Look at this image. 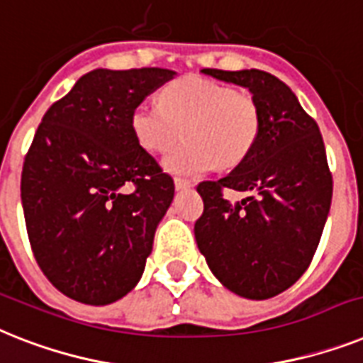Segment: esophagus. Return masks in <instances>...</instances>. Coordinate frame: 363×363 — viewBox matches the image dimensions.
Returning <instances> with one entry per match:
<instances>
[{
    "label": "esophagus",
    "instance_id": "1",
    "mask_svg": "<svg viewBox=\"0 0 363 363\" xmlns=\"http://www.w3.org/2000/svg\"><path fill=\"white\" fill-rule=\"evenodd\" d=\"M194 184H191V181H188V179H182V177H175V188L177 190H186V188H191Z\"/></svg>",
    "mask_w": 363,
    "mask_h": 363
}]
</instances>
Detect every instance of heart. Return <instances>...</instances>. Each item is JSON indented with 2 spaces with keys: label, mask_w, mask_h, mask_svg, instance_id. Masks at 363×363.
Segmentation results:
<instances>
[{
  "label": "heart",
  "mask_w": 363,
  "mask_h": 363,
  "mask_svg": "<svg viewBox=\"0 0 363 363\" xmlns=\"http://www.w3.org/2000/svg\"><path fill=\"white\" fill-rule=\"evenodd\" d=\"M261 121V108L252 93L188 74L162 89L160 106H135L130 126L149 152L167 151L186 135L164 164L173 173L201 175L216 166L231 169L242 164L257 143Z\"/></svg>",
  "instance_id": "heart-1"
}]
</instances>
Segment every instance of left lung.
Returning a JSON list of instances; mask_svg holds the SVG:
<instances>
[{
    "label": "left lung",
    "mask_w": 363,
    "mask_h": 363,
    "mask_svg": "<svg viewBox=\"0 0 363 363\" xmlns=\"http://www.w3.org/2000/svg\"><path fill=\"white\" fill-rule=\"evenodd\" d=\"M242 85L261 108L253 151L228 177L203 181V214L196 240L208 267L229 291L264 300L284 293L308 270L332 203V172L319 126L294 93L263 70L203 69ZM229 187L252 196L238 203Z\"/></svg>",
    "instance_id": "1"
}]
</instances>
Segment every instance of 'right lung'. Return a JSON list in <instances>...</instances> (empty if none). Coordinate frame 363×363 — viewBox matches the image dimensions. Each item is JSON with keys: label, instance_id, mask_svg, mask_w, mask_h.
<instances>
[{"label": "right lung", "instance_id": "1", "mask_svg": "<svg viewBox=\"0 0 363 363\" xmlns=\"http://www.w3.org/2000/svg\"><path fill=\"white\" fill-rule=\"evenodd\" d=\"M175 76L93 70L50 106L23 158V218L37 264L57 291L111 304L140 281L175 184L138 143L132 111Z\"/></svg>", "mask_w": 363, "mask_h": 363}]
</instances>
